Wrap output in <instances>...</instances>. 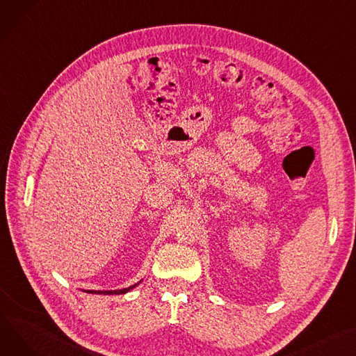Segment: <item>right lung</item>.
Returning a JSON list of instances; mask_svg holds the SVG:
<instances>
[{
  "mask_svg": "<svg viewBox=\"0 0 356 356\" xmlns=\"http://www.w3.org/2000/svg\"><path fill=\"white\" fill-rule=\"evenodd\" d=\"M136 285L130 286V288H126V289H120V291H87L88 293H100V295H122V293H126L129 292L130 289H133Z\"/></svg>",
  "mask_w": 356,
  "mask_h": 356,
  "instance_id": "obj_1",
  "label": "right lung"
}]
</instances>
